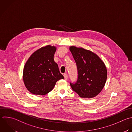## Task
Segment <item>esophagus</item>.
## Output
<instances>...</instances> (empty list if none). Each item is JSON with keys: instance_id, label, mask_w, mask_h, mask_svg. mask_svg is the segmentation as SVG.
<instances>
[{"instance_id": "obj_1", "label": "esophagus", "mask_w": 132, "mask_h": 132, "mask_svg": "<svg viewBox=\"0 0 132 132\" xmlns=\"http://www.w3.org/2000/svg\"><path fill=\"white\" fill-rule=\"evenodd\" d=\"M64 79H65V80H67V79H68V74H67V73H65V74H64Z\"/></svg>"}]
</instances>
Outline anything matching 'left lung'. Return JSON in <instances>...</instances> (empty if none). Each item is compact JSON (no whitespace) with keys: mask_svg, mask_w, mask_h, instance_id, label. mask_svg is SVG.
<instances>
[{"mask_svg":"<svg viewBox=\"0 0 132 132\" xmlns=\"http://www.w3.org/2000/svg\"><path fill=\"white\" fill-rule=\"evenodd\" d=\"M76 63L78 79L70 83L73 91L82 98H92L103 89L107 79L106 65L93 52L82 47L71 46L69 48Z\"/></svg>","mask_w":132,"mask_h":132,"instance_id":"left-lung-1","label":"left lung"}]
</instances>
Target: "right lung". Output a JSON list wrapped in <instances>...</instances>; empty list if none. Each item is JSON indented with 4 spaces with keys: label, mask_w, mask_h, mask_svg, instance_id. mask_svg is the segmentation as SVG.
<instances>
[{
    "label": "right lung",
    "mask_w": 132,
    "mask_h": 132,
    "mask_svg": "<svg viewBox=\"0 0 132 132\" xmlns=\"http://www.w3.org/2000/svg\"><path fill=\"white\" fill-rule=\"evenodd\" d=\"M56 49L51 45L42 47L26 61L23 78L26 88L32 94L44 95L53 89L58 80L64 78L54 60Z\"/></svg>",
    "instance_id": "add662e5"
}]
</instances>
